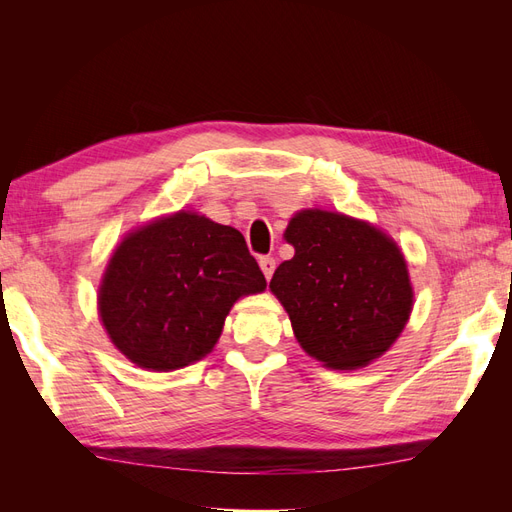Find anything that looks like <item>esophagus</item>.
Here are the masks:
<instances>
[{"label":"esophagus","instance_id":"esophagus-1","mask_svg":"<svg viewBox=\"0 0 512 512\" xmlns=\"http://www.w3.org/2000/svg\"><path fill=\"white\" fill-rule=\"evenodd\" d=\"M258 262H260V269H262V273H265L267 280H271V275L275 271V258L273 256H262Z\"/></svg>","mask_w":512,"mask_h":512}]
</instances>
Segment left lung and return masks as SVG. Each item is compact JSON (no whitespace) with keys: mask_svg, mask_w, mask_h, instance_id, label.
I'll return each mask as SVG.
<instances>
[{"mask_svg":"<svg viewBox=\"0 0 512 512\" xmlns=\"http://www.w3.org/2000/svg\"><path fill=\"white\" fill-rule=\"evenodd\" d=\"M294 256L269 288L307 354L331 369L378 359L412 312L406 260L382 230L342 213L307 209L286 228Z\"/></svg>","mask_w":512,"mask_h":512,"instance_id":"left-lung-1","label":"left lung"}]
</instances>
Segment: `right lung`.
Segmentation results:
<instances>
[{"mask_svg":"<svg viewBox=\"0 0 512 512\" xmlns=\"http://www.w3.org/2000/svg\"><path fill=\"white\" fill-rule=\"evenodd\" d=\"M267 280L237 228L179 211L121 241L100 286V316L132 363L170 371L200 361L230 307Z\"/></svg>","mask_w":512,"mask_h":512,"instance_id":"1","label":"right lung"}]
</instances>
